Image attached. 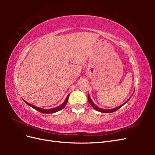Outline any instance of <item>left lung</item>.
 Masks as SVG:
<instances>
[{
  "instance_id": "8db88e82",
  "label": "left lung",
  "mask_w": 155,
  "mask_h": 155,
  "mask_svg": "<svg viewBox=\"0 0 155 155\" xmlns=\"http://www.w3.org/2000/svg\"><path fill=\"white\" fill-rule=\"evenodd\" d=\"M130 98L127 101L125 104H122L121 105H120V106H119V107H116V108H114V109H100V108H99L98 107H97L94 104V103L92 102V101L91 100V97H90V96L89 95H88V102H89V104H90L91 105V106L94 108V109H96V110H97V111H99V112H105V113H110V112H115V111H116L117 110H118L120 108H121V107H122L123 105H124L129 100H130Z\"/></svg>"
}]
</instances>
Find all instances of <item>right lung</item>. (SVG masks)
Wrapping results in <instances>:
<instances>
[{
    "instance_id": "1",
    "label": "right lung",
    "mask_w": 155,
    "mask_h": 155,
    "mask_svg": "<svg viewBox=\"0 0 155 155\" xmlns=\"http://www.w3.org/2000/svg\"><path fill=\"white\" fill-rule=\"evenodd\" d=\"M68 97H69V95L67 96V98H66V100H64V103H63V104H61V105L58 106V107H55V108H53V109H41V108L35 107V106H34V105H33L29 104V103L26 102V101H25L24 100H24V101L26 103V104L27 105H30V107H31L32 108H34V109L37 110V111H39V112H43V113H45V114H50V113H54V112H58V111H59V110H62V109H63V108L65 107V105H66L67 104V101H68Z\"/></svg>"
}]
</instances>
